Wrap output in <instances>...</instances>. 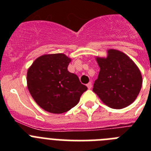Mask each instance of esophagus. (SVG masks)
Returning a JSON list of instances; mask_svg holds the SVG:
<instances>
[{
  "mask_svg": "<svg viewBox=\"0 0 151 151\" xmlns=\"http://www.w3.org/2000/svg\"><path fill=\"white\" fill-rule=\"evenodd\" d=\"M87 87L88 89H91L92 88V84L91 82H89V83L87 84Z\"/></svg>",
  "mask_w": 151,
  "mask_h": 151,
  "instance_id": "esophagus-1",
  "label": "esophagus"
}]
</instances>
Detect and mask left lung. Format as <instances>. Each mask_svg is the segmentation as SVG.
Returning a JSON list of instances; mask_svg holds the SVG:
<instances>
[{
    "instance_id": "8db88e82",
    "label": "left lung",
    "mask_w": 151,
    "mask_h": 151,
    "mask_svg": "<svg viewBox=\"0 0 151 151\" xmlns=\"http://www.w3.org/2000/svg\"><path fill=\"white\" fill-rule=\"evenodd\" d=\"M100 66L93 91L104 104L113 109H122L132 104L142 85L139 69L132 59L119 50L110 49L106 58H96Z\"/></svg>"
}]
</instances>
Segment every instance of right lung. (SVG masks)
<instances>
[{"label": "right lung", "instance_id": "add662e5", "mask_svg": "<svg viewBox=\"0 0 151 151\" xmlns=\"http://www.w3.org/2000/svg\"><path fill=\"white\" fill-rule=\"evenodd\" d=\"M71 59L63 54L38 57L27 72V86L38 105L51 113H63L74 107L88 88L67 67Z\"/></svg>", "mask_w": 151, "mask_h": 151}]
</instances>
